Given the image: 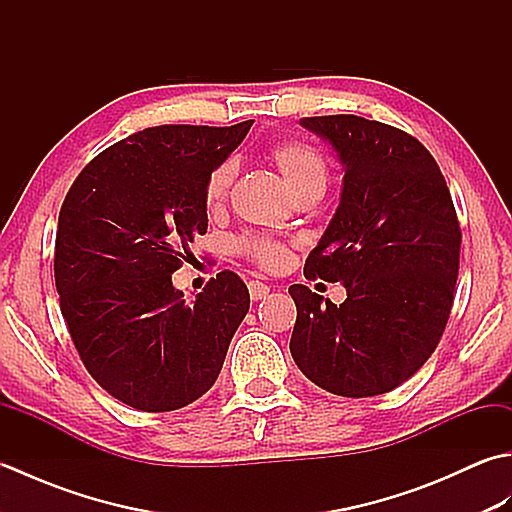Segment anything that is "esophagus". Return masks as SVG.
Segmentation results:
<instances>
[{
	"label": "esophagus",
	"mask_w": 512,
	"mask_h": 512,
	"mask_svg": "<svg viewBox=\"0 0 512 512\" xmlns=\"http://www.w3.org/2000/svg\"><path fill=\"white\" fill-rule=\"evenodd\" d=\"M248 292H250V299H253V301H262V299H266L270 288L266 284H262V281H250Z\"/></svg>",
	"instance_id": "34e87169"
}]
</instances>
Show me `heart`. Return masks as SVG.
<instances>
[{
  "instance_id": "1",
  "label": "heart",
  "mask_w": 512,
  "mask_h": 512,
  "mask_svg": "<svg viewBox=\"0 0 512 512\" xmlns=\"http://www.w3.org/2000/svg\"><path fill=\"white\" fill-rule=\"evenodd\" d=\"M268 162L277 169V173L284 180L288 191L295 195V200L301 195H321L325 191V184L330 178L328 160L317 147L303 140H284L268 149L266 154ZM237 176V162L233 158L222 160L204 182V206L209 211H220L228 200V193L233 189V182ZM239 250L253 259L257 266L275 270L286 264L288 248L286 244L277 242L270 237H248L239 242Z\"/></svg>"
}]
</instances>
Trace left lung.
Returning a JSON list of instances; mask_svg holds the SVG:
<instances>
[{
	"label": "left lung",
	"instance_id": "left-lung-1",
	"mask_svg": "<svg viewBox=\"0 0 512 512\" xmlns=\"http://www.w3.org/2000/svg\"><path fill=\"white\" fill-rule=\"evenodd\" d=\"M345 169L341 202L306 279L341 281L334 306L295 284L290 354L314 385L336 396L387 394L436 350L460 268V222L438 162L420 140L363 116L301 118Z\"/></svg>",
	"mask_w": 512,
	"mask_h": 512
}]
</instances>
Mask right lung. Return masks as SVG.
<instances>
[{"label":"right lung","instance_id":"add662e5","mask_svg":"<svg viewBox=\"0 0 512 512\" xmlns=\"http://www.w3.org/2000/svg\"><path fill=\"white\" fill-rule=\"evenodd\" d=\"M231 127L160 125L101 151L65 195L54 281L85 369L140 411H173L206 394L246 317L248 288L231 270L193 303L171 275L209 226L206 176L242 143Z\"/></svg>","mask_w":512,"mask_h":512}]
</instances>
